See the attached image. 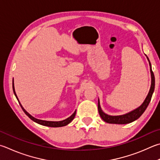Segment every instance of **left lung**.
I'll return each mask as SVG.
<instances>
[{
    "instance_id": "left-lung-1",
    "label": "left lung",
    "mask_w": 160,
    "mask_h": 160,
    "mask_svg": "<svg viewBox=\"0 0 160 160\" xmlns=\"http://www.w3.org/2000/svg\"><path fill=\"white\" fill-rule=\"evenodd\" d=\"M148 60L149 65H150V74H151V85L149 90L148 94L146 98H145L144 101L141 105L138 107L137 108L132 110L129 112L126 113V114L121 115H109L106 113L104 112L102 109L101 108L100 106V101L99 99L98 100V112L101 118H102L103 121H105L107 123L110 124H124L131 123L132 122L135 121L138 119L142 115V114L145 112L148 106L149 105L150 102L151 98H152V94L155 90V75H154L153 72L152 71V66H151V63L148 57L146 55Z\"/></svg>"
}]
</instances>
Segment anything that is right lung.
<instances>
[{
  "label": "right lung",
  "instance_id": "1",
  "mask_svg": "<svg viewBox=\"0 0 160 160\" xmlns=\"http://www.w3.org/2000/svg\"><path fill=\"white\" fill-rule=\"evenodd\" d=\"M12 89H13V92H14V94L15 95V97L17 98V99L19 101V103L20 106L22 107V108L23 110V111L25 112V114L27 115L28 118H29L31 120H33L35 122H36L39 124H41V125L43 126H47V127H63V126H66L69 123L72 122V120H73L75 116V113H76V110L72 113V114L70 116V117L68 118L67 119H66V120H63L62 121H46V120H39V119H37L36 118H34L31 115H30L29 113H28L27 110H26L24 108H23V106H22L21 103L19 102V101L18 99V97H17V96L16 94V92H15V90H14V80H12Z\"/></svg>",
  "mask_w": 160,
  "mask_h": 160
}]
</instances>
